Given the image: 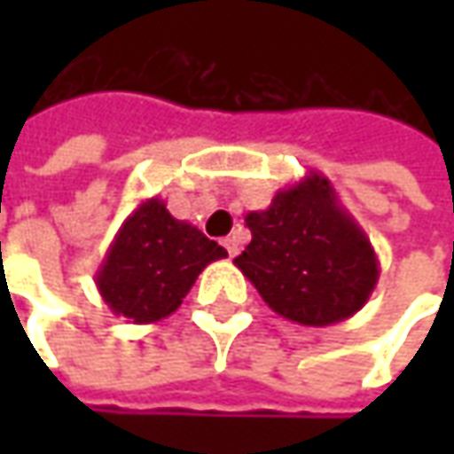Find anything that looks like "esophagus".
<instances>
[{"label": "esophagus", "mask_w": 454, "mask_h": 454, "mask_svg": "<svg viewBox=\"0 0 454 454\" xmlns=\"http://www.w3.org/2000/svg\"><path fill=\"white\" fill-rule=\"evenodd\" d=\"M222 245H224V250H227V254H230V257H235L237 254L235 237H224V242H222Z\"/></svg>", "instance_id": "obj_1"}]
</instances>
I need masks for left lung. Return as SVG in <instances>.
<instances>
[{"instance_id":"8db88e82","label":"left lung","mask_w":454,"mask_h":454,"mask_svg":"<svg viewBox=\"0 0 454 454\" xmlns=\"http://www.w3.org/2000/svg\"><path fill=\"white\" fill-rule=\"evenodd\" d=\"M245 222L253 239L235 265L278 316L323 328L351 318L372 298L374 245L323 174L308 171Z\"/></svg>"}]
</instances>
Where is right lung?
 Returning <instances> with one entry per match:
<instances>
[{"label":"right lung","mask_w":454,"mask_h":454,"mask_svg":"<svg viewBox=\"0 0 454 454\" xmlns=\"http://www.w3.org/2000/svg\"><path fill=\"white\" fill-rule=\"evenodd\" d=\"M227 257V250L189 222L171 217L164 200H144L121 230L96 272L100 298L131 323L171 316L200 272Z\"/></svg>","instance_id":"right-lung-1"}]
</instances>
